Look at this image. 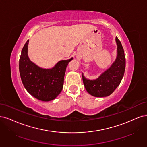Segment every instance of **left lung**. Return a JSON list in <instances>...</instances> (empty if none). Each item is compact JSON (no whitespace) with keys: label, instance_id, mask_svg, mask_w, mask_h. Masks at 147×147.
I'll return each instance as SVG.
<instances>
[{"label":"left lung","instance_id":"obj_1","mask_svg":"<svg viewBox=\"0 0 147 147\" xmlns=\"http://www.w3.org/2000/svg\"><path fill=\"white\" fill-rule=\"evenodd\" d=\"M117 56L112 65L95 79H89L84 76L82 80L87 92L94 97H106L111 94L119 86L124 76L126 60L125 52L121 42L115 37Z\"/></svg>","mask_w":147,"mask_h":147}]
</instances>
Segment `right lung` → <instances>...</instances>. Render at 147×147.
Wrapping results in <instances>:
<instances>
[{
    "label": "right lung",
    "instance_id": "add662e5",
    "mask_svg": "<svg viewBox=\"0 0 147 147\" xmlns=\"http://www.w3.org/2000/svg\"><path fill=\"white\" fill-rule=\"evenodd\" d=\"M29 42L23 47L19 63L22 82L28 93L37 99L53 100L62 90L66 68L73 57L60 60L51 68L40 67L28 55Z\"/></svg>",
    "mask_w": 147,
    "mask_h": 147
}]
</instances>
